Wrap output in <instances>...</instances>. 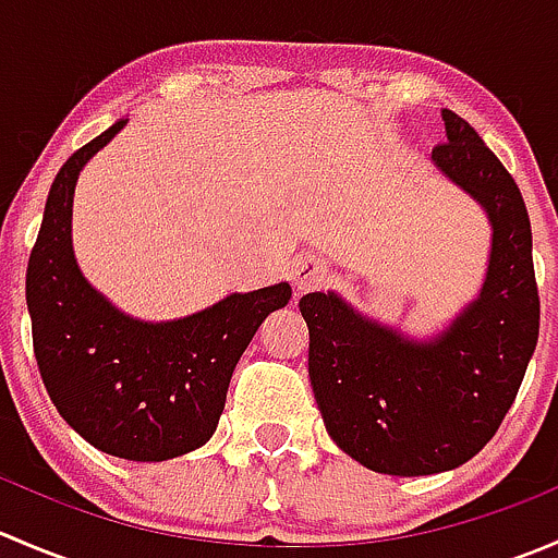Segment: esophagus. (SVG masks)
Segmentation results:
<instances>
[{"instance_id": "esophagus-1", "label": "esophagus", "mask_w": 558, "mask_h": 558, "mask_svg": "<svg viewBox=\"0 0 558 558\" xmlns=\"http://www.w3.org/2000/svg\"><path fill=\"white\" fill-rule=\"evenodd\" d=\"M326 272H329V269H326L324 258L315 256L311 251L296 253V258L291 262V278H294V286L300 291L315 289L318 283H324Z\"/></svg>"}]
</instances>
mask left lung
<instances>
[{
  "label": "left lung",
  "mask_w": 558,
  "mask_h": 558,
  "mask_svg": "<svg viewBox=\"0 0 558 558\" xmlns=\"http://www.w3.org/2000/svg\"><path fill=\"white\" fill-rule=\"evenodd\" d=\"M432 161L486 210L492 253L481 294L440 335L413 340L335 291L300 300L311 386L331 440L373 472L456 470L508 415L537 345L539 296L523 196L475 129L442 110Z\"/></svg>",
  "instance_id": "left-lung-1"
}]
</instances>
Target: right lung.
Returning a JSON list of instances; mask_svg holds the SVG:
<instances>
[{
	"label": "right lung",
	"instance_id": "add662e5",
	"mask_svg": "<svg viewBox=\"0 0 558 558\" xmlns=\"http://www.w3.org/2000/svg\"><path fill=\"white\" fill-rule=\"evenodd\" d=\"M123 126L126 118L56 174L26 269V305L39 375L61 418L118 459L167 461L210 440L240 356L262 320L289 305L291 286L229 294L161 324L107 302L75 262L72 196L86 161Z\"/></svg>",
	"mask_w": 558,
	"mask_h": 558
}]
</instances>
